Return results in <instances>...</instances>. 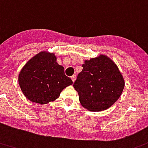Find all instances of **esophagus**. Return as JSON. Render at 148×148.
<instances>
[{"mask_svg": "<svg viewBox=\"0 0 148 148\" xmlns=\"http://www.w3.org/2000/svg\"><path fill=\"white\" fill-rule=\"evenodd\" d=\"M71 80L73 81V82H74V81L76 80V75L75 74H74L73 76H71Z\"/></svg>", "mask_w": 148, "mask_h": 148, "instance_id": "1", "label": "esophagus"}]
</instances>
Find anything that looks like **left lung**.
<instances>
[{"mask_svg":"<svg viewBox=\"0 0 148 148\" xmlns=\"http://www.w3.org/2000/svg\"><path fill=\"white\" fill-rule=\"evenodd\" d=\"M82 71L74 83L82 107L100 111L111 107L124 89V78L118 66L107 56L85 60Z\"/></svg>","mask_w":148,"mask_h":148,"instance_id":"1","label":"left lung"}]
</instances>
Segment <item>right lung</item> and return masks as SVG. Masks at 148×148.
Returning <instances> with one entry per match:
<instances>
[{
    "label": "right lung",
    "instance_id": "obj_1",
    "mask_svg": "<svg viewBox=\"0 0 148 148\" xmlns=\"http://www.w3.org/2000/svg\"><path fill=\"white\" fill-rule=\"evenodd\" d=\"M24 96L34 103L45 104L54 101L63 88L73 84L59 65L54 53L39 52L26 63L18 74Z\"/></svg>",
    "mask_w": 148,
    "mask_h": 148
}]
</instances>
